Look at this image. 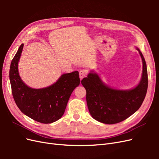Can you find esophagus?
I'll return each mask as SVG.
<instances>
[{"instance_id": "1", "label": "esophagus", "mask_w": 159, "mask_h": 159, "mask_svg": "<svg viewBox=\"0 0 159 159\" xmlns=\"http://www.w3.org/2000/svg\"><path fill=\"white\" fill-rule=\"evenodd\" d=\"M79 74H80V79H83L85 76L87 75V72L85 70H80L79 72Z\"/></svg>"}]
</instances>
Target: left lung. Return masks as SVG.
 Instances as JSON below:
<instances>
[{"mask_svg": "<svg viewBox=\"0 0 159 159\" xmlns=\"http://www.w3.org/2000/svg\"><path fill=\"white\" fill-rule=\"evenodd\" d=\"M143 61L140 83L131 90L112 89L105 85L95 73H90L81 80L86 89V101L91 116L105 124H115L125 120L140 108L147 94L148 74L145 58L138 48Z\"/></svg>", "mask_w": 159, "mask_h": 159, "instance_id": "left-lung-1", "label": "left lung"}]
</instances>
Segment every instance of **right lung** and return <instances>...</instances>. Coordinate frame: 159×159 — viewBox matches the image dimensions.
Wrapping results in <instances>:
<instances>
[{
  "instance_id": "right-lung-1",
  "label": "right lung",
  "mask_w": 159,
  "mask_h": 159,
  "mask_svg": "<svg viewBox=\"0 0 159 159\" xmlns=\"http://www.w3.org/2000/svg\"><path fill=\"white\" fill-rule=\"evenodd\" d=\"M22 44L11 61L9 77L12 93L18 107L28 117L42 123H52L64 115L74 89L80 85L79 72L61 75L56 82L42 89L30 88L18 74V64L23 49Z\"/></svg>"
}]
</instances>
